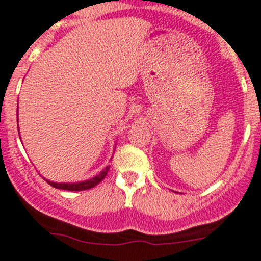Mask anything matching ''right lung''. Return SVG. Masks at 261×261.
I'll list each match as a JSON object with an SVG mask.
<instances>
[{"mask_svg":"<svg viewBox=\"0 0 261 261\" xmlns=\"http://www.w3.org/2000/svg\"><path fill=\"white\" fill-rule=\"evenodd\" d=\"M109 167L111 166H107L106 169L103 170V171L100 172L99 175H96L95 177H92V179L90 180H86V181H81V182H53V181H48L47 182L50 184L51 187H54V188H58V189H64V191H86V189H90V188H94L95 186H97L99 182L101 181V180L104 179V177L107 176V174H108L109 171Z\"/></svg>","mask_w":261,"mask_h":261,"instance_id":"obj_1","label":"right lung"}]
</instances>
